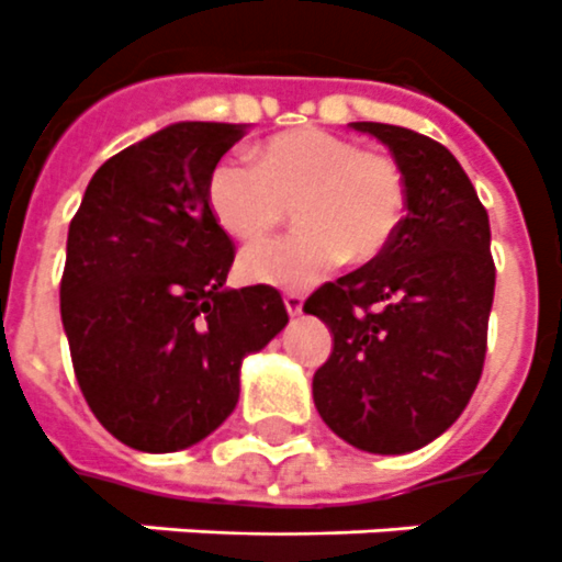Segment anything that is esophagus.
<instances>
[{
  "label": "esophagus",
  "instance_id": "34e87169",
  "mask_svg": "<svg viewBox=\"0 0 562 562\" xmlns=\"http://www.w3.org/2000/svg\"><path fill=\"white\" fill-rule=\"evenodd\" d=\"M284 307L290 316H302V307H304V299L299 293H286L284 295Z\"/></svg>",
  "mask_w": 562,
  "mask_h": 562
}]
</instances>
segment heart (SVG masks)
I'll use <instances>...</instances> for the list:
<instances>
[{"label": "heart", "mask_w": 562, "mask_h": 562, "mask_svg": "<svg viewBox=\"0 0 562 562\" xmlns=\"http://www.w3.org/2000/svg\"><path fill=\"white\" fill-rule=\"evenodd\" d=\"M205 200L217 226L237 240L269 235L295 205L302 228L249 246L237 269L249 284L304 290L345 255L366 263L389 249L406 209V179L389 154L304 127L263 142L255 161L220 159Z\"/></svg>", "instance_id": "heart-1"}]
</instances>
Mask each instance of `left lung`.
<instances>
[{
    "label": "left lung",
    "mask_w": 562,
    "mask_h": 562,
    "mask_svg": "<svg viewBox=\"0 0 562 562\" xmlns=\"http://www.w3.org/2000/svg\"><path fill=\"white\" fill-rule=\"evenodd\" d=\"M351 127L401 165L406 217L383 255L304 302L334 334L313 401L351 447L403 456L447 432L479 385L496 286L491 223L459 159L435 138L376 121Z\"/></svg>",
    "instance_id": "1"
}]
</instances>
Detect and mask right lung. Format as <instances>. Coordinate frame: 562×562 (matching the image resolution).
<instances>
[{"label":"right lung","mask_w":562,"mask_h":562,"mask_svg":"<svg viewBox=\"0 0 562 562\" xmlns=\"http://www.w3.org/2000/svg\"><path fill=\"white\" fill-rule=\"evenodd\" d=\"M244 136V124H170L103 161L71 217V366L92 415L133 450L177 452L214 432L235 412L246 353L290 322L272 286H223L235 244L205 186Z\"/></svg>","instance_id":"1"}]
</instances>
